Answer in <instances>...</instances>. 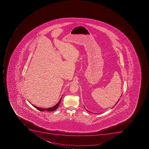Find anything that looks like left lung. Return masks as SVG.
<instances>
[{"mask_svg":"<svg viewBox=\"0 0 149 149\" xmlns=\"http://www.w3.org/2000/svg\"><path fill=\"white\" fill-rule=\"evenodd\" d=\"M119 100H118V101H119ZM117 103H116V104H117ZM86 110H87V109H86ZM87 110V111H88V110Z\"/></svg>","mask_w":149,"mask_h":149,"instance_id":"8db88e82","label":"left lung"}]
</instances>
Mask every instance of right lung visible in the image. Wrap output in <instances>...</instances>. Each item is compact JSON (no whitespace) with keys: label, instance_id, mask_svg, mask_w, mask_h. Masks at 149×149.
I'll return each mask as SVG.
<instances>
[{"label":"right lung","instance_id":"add662e5","mask_svg":"<svg viewBox=\"0 0 149 149\" xmlns=\"http://www.w3.org/2000/svg\"><path fill=\"white\" fill-rule=\"evenodd\" d=\"M61 98H62V97H61ZM61 98L57 104L55 105L54 107H51V108H47H47H45V109H44V108H39V107H36V106H35V105H33L32 104V105L33 107H35L36 109H38L39 110H40V111H54V110H56V109H57L59 105H60V103L61 102Z\"/></svg>","mask_w":149,"mask_h":149}]
</instances>
